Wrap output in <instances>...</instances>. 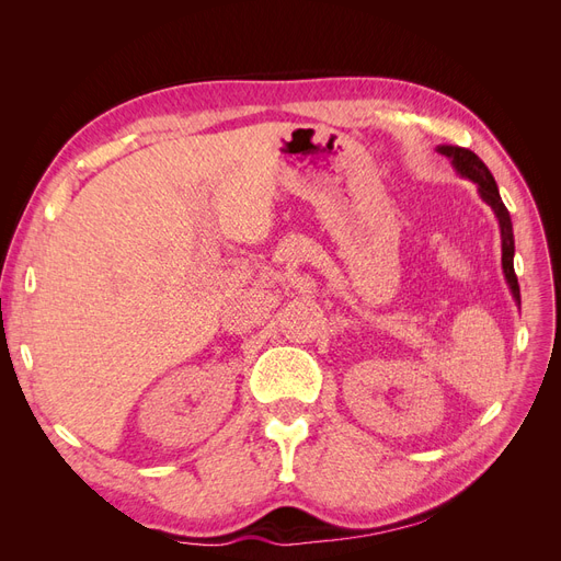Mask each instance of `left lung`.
<instances>
[{"label": "left lung", "mask_w": 561, "mask_h": 561, "mask_svg": "<svg viewBox=\"0 0 561 561\" xmlns=\"http://www.w3.org/2000/svg\"><path fill=\"white\" fill-rule=\"evenodd\" d=\"M439 154H445L451 165L456 168L458 175H463L468 180H472L478 184V192L482 196V201H486L491 210L499 217V227H501V250H503V274L507 285H511V293L515 297V301L519 304V283L515 276V266H513V257H515V236H513V222H511V213L503 206L499 186L494 175L489 173V168L484 165V161L474 154V151L466 149V147H451V145H443L437 147Z\"/></svg>", "instance_id": "obj_1"}]
</instances>
